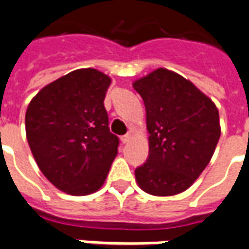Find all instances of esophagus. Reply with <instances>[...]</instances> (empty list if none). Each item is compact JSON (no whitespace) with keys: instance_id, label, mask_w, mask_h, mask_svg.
<instances>
[{"instance_id":"1","label":"esophagus","mask_w":249,"mask_h":249,"mask_svg":"<svg viewBox=\"0 0 249 249\" xmlns=\"http://www.w3.org/2000/svg\"><path fill=\"white\" fill-rule=\"evenodd\" d=\"M121 139H122V142H123V143H128V142H130V141L133 139V135L128 133V134H126V135H123Z\"/></svg>"}]
</instances>
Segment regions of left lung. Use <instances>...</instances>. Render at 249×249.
Returning <instances> with one entry per match:
<instances>
[{
    "label": "left lung",
    "mask_w": 249,
    "mask_h": 249,
    "mask_svg": "<svg viewBox=\"0 0 249 249\" xmlns=\"http://www.w3.org/2000/svg\"><path fill=\"white\" fill-rule=\"evenodd\" d=\"M146 107L149 158L135 179L149 195L166 197L189 189L212 158L221 135L216 105L193 83L157 68L133 83Z\"/></svg>",
    "instance_id": "left-lung-1"
}]
</instances>
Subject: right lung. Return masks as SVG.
Segmentation results:
<instances>
[{"mask_svg":"<svg viewBox=\"0 0 249 249\" xmlns=\"http://www.w3.org/2000/svg\"><path fill=\"white\" fill-rule=\"evenodd\" d=\"M111 77L80 68L41 88L25 114L26 139L49 182L72 196L103 186L118 154L105 108Z\"/></svg>","mask_w":249,"mask_h":249,"instance_id":"right-lung-1","label":"right lung"}]
</instances>
